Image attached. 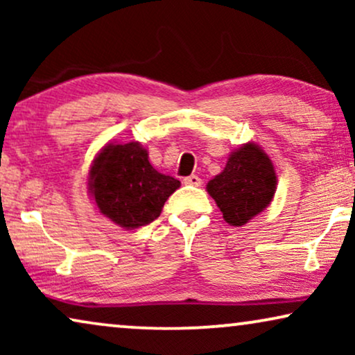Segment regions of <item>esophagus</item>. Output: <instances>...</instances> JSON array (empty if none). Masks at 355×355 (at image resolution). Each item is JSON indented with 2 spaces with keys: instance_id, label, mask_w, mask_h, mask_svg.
Instances as JSON below:
<instances>
[{
  "instance_id": "obj_1",
  "label": "esophagus",
  "mask_w": 355,
  "mask_h": 355,
  "mask_svg": "<svg viewBox=\"0 0 355 355\" xmlns=\"http://www.w3.org/2000/svg\"><path fill=\"white\" fill-rule=\"evenodd\" d=\"M184 184H187V186L198 187V186H202V179L198 178V176H196V174H192V176L184 178Z\"/></svg>"
}]
</instances>
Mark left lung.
Masks as SVG:
<instances>
[{
  "instance_id": "left-lung-1",
  "label": "left lung",
  "mask_w": 355,
  "mask_h": 355,
  "mask_svg": "<svg viewBox=\"0 0 355 355\" xmlns=\"http://www.w3.org/2000/svg\"><path fill=\"white\" fill-rule=\"evenodd\" d=\"M276 189L271 159L255 144L231 153L226 168L207 184L226 223L242 226L270 205Z\"/></svg>"
}]
</instances>
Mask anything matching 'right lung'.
Segmentation results:
<instances>
[{"label":"right lung","instance_id":"1","mask_svg":"<svg viewBox=\"0 0 355 355\" xmlns=\"http://www.w3.org/2000/svg\"><path fill=\"white\" fill-rule=\"evenodd\" d=\"M100 213L125 230L147 226L162 213L168 197L181 186L158 173L139 142L108 144L95 158L89 179Z\"/></svg>","mask_w":355,"mask_h":355}]
</instances>
